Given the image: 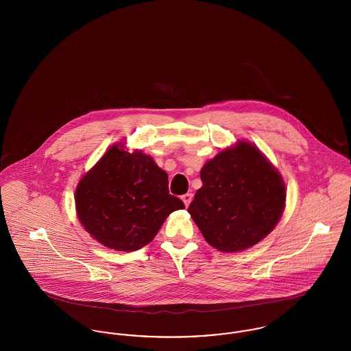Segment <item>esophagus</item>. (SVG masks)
Here are the masks:
<instances>
[{"label":"esophagus","mask_w":351,"mask_h":351,"mask_svg":"<svg viewBox=\"0 0 351 351\" xmlns=\"http://www.w3.org/2000/svg\"><path fill=\"white\" fill-rule=\"evenodd\" d=\"M192 199H193V195H192V193H185V195L182 196V200H183L184 205H185V206H188V205L191 204Z\"/></svg>","instance_id":"34e87169"}]
</instances>
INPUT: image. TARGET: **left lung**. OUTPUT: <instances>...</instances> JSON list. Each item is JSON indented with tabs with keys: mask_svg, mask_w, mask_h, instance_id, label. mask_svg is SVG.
<instances>
[{
	"mask_svg": "<svg viewBox=\"0 0 351 351\" xmlns=\"http://www.w3.org/2000/svg\"><path fill=\"white\" fill-rule=\"evenodd\" d=\"M202 186L188 212L205 241L222 252L259 243L278 225L285 206L280 172L255 145L237 141L201 168Z\"/></svg>",
	"mask_w": 351,
	"mask_h": 351,
	"instance_id": "obj_1",
	"label": "left lung"
}]
</instances>
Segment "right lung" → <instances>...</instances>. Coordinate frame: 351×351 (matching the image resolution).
Segmentation results:
<instances>
[{
	"instance_id": "right-lung-1",
	"label": "right lung",
	"mask_w": 351,
	"mask_h": 351,
	"mask_svg": "<svg viewBox=\"0 0 351 351\" xmlns=\"http://www.w3.org/2000/svg\"><path fill=\"white\" fill-rule=\"evenodd\" d=\"M86 233L108 249L135 251L155 238L166 218L184 209L168 191V175L150 155L116 143L90 168L75 192Z\"/></svg>"
}]
</instances>
